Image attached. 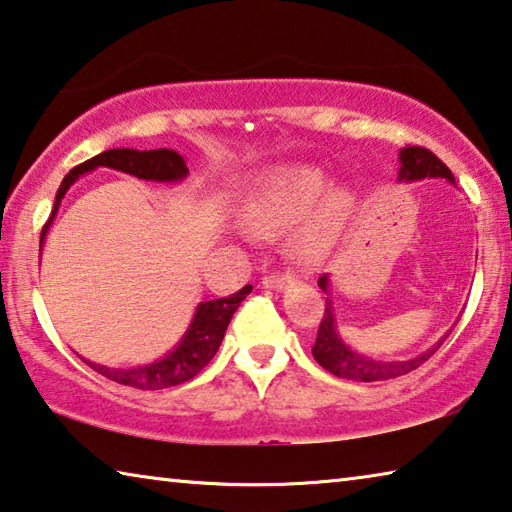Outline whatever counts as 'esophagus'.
<instances>
[{
    "label": "esophagus",
    "instance_id": "obj_1",
    "mask_svg": "<svg viewBox=\"0 0 512 512\" xmlns=\"http://www.w3.org/2000/svg\"><path fill=\"white\" fill-rule=\"evenodd\" d=\"M262 284L266 289H287L289 284H293V275H289V273H271V275L264 277Z\"/></svg>",
    "mask_w": 512,
    "mask_h": 512
}]
</instances>
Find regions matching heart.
<instances>
[{"label":"heart","mask_w":512,"mask_h":512,"mask_svg":"<svg viewBox=\"0 0 512 512\" xmlns=\"http://www.w3.org/2000/svg\"><path fill=\"white\" fill-rule=\"evenodd\" d=\"M327 185L316 167H277L257 178L241 214L259 237H273L298 221L289 237L291 255L305 264L320 262L339 244L354 205L350 192Z\"/></svg>","instance_id":"b5f03b06"}]
</instances>
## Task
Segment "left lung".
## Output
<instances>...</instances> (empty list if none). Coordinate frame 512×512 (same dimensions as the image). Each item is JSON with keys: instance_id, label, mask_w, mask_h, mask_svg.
I'll return each mask as SVG.
<instances>
[{"instance_id": "obj_1", "label": "left lung", "mask_w": 512, "mask_h": 512, "mask_svg": "<svg viewBox=\"0 0 512 512\" xmlns=\"http://www.w3.org/2000/svg\"><path fill=\"white\" fill-rule=\"evenodd\" d=\"M422 178H445L447 183L456 185V180L452 176L443 160H438L429 149H422V146H406V149L400 151V180H422ZM318 287L325 293H329V275H323L318 280ZM449 334H445L436 345H431L429 350H424L422 354L406 361H379V359H370L363 357V354L354 352L350 345H345L343 339L339 336V329H336V316H334V307L332 300L325 298V314L323 320H320L318 327V336L314 348H311V354L314 359L323 366L327 372H332L336 377L343 379H354V381H384V379H393L406 375V372L415 370L422 366L433 352H436Z\"/></svg>"}]
</instances>
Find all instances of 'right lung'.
<instances>
[{
    "instance_id": "obj_1",
    "label": "right lung",
    "mask_w": 512,
    "mask_h": 512,
    "mask_svg": "<svg viewBox=\"0 0 512 512\" xmlns=\"http://www.w3.org/2000/svg\"><path fill=\"white\" fill-rule=\"evenodd\" d=\"M99 167H108L115 171L131 173L135 178L142 180H155V183H180L187 178V164L185 158L171 149H153V151H135V149H110L99 155H94L92 160L79 164L63 178V183L58 187L54 210H51L49 221L45 223L40 235V246L47 237V230L54 216L58 212V205L67 194V189L79 180L83 173L94 171ZM253 291L250 284L237 293H232L228 298H216L201 302L196 307V314L189 323L187 332L180 343L169 354H164L162 359L146 363V366H133V368H108L99 366L83 359L92 370H97L99 375L108 377L117 384L140 388V391H160V388H171L189 381L201 372L210 359L219 350V345L225 336V329L230 325V318L235 314L237 307L241 305L248 293Z\"/></svg>"
}]
</instances>
